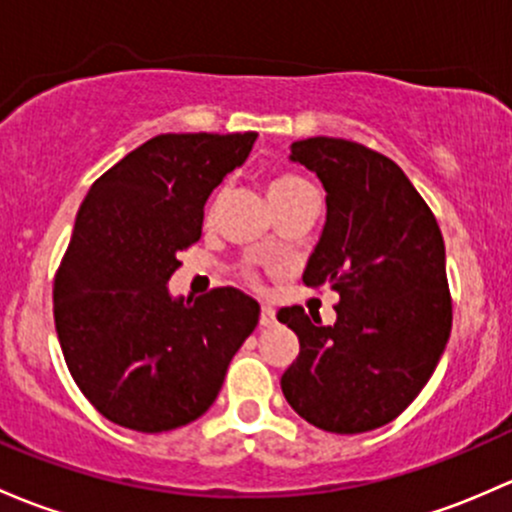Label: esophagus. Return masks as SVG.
<instances>
[{
  "label": "esophagus",
  "mask_w": 512,
  "mask_h": 512,
  "mask_svg": "<svg viewBox=\"0 0 512 512\" xmlns=\"http://www.w3.org/2000/svg\"><path fill=\"white\" fill-rule=\"evenodd\" d=\"M277 324V314H274L272 306H262L260 311V326H274Z\"/></svg>",
  "instance_id": "34e87169"
}]
</instances>
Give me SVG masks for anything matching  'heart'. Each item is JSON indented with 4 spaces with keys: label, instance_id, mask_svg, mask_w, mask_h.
<instances>
[{
    "label": "heart",
    "instance_id": "1",
    "mask_svg": "<svg viewBox=\"0 0 512 512\" xmlns=\"http://www.w3.org/2000/svg\"><path fill=\"white\" fill-rule=\"evenodd\" d=\"M311 184L306 179H301L297 174H277L267 186V196H270L272 206L279 201H287V198L297 196L301 191H309Z\"/></svg>",
    "mask_w": 512,
    "mask_h": 512
}]
</instances>
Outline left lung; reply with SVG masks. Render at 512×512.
I'll return each instance as SVG.
<instances>
[{
	"mask_svg": "<svg viewBox=\"0 0 512 512\" xmlns=\"http://www.w3.org/2000/svg\"><path fill=\"white\" fill-rule=\"evenodd\" d=\"M289 159L326 188V223L304 284H328L341 301L331 326L301 306L277 314L299 338L282 392L324 432H370L407 410L449 341L444 238L405 171L383 154L311 137L294 142Z\"/></svg>",
	"mask_w": 512,
	"mask_h": 512,
	"instance_id": "1",
	"label": "left lung"
}]
</instances>
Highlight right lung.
I'll use <instances>...</instances> for the list:
<instances>
[{"mask_svg":"<svg viewBox=\"0 0 512 512\" xmlns=\"http://www.w3.org/2000/svg\"><path fill=\"white\" fill-rule=\"evenodd\" d=\"M257 134H159L90 186L56 274L53 316L75 385L102 417L157 434L201 417L260 321L233 287L171 297L203 206Z\"/></svg>","mask_w":512,"mask_h":512,"instance_id":"right-lung-1","label":"right lung"}]
</instances>
